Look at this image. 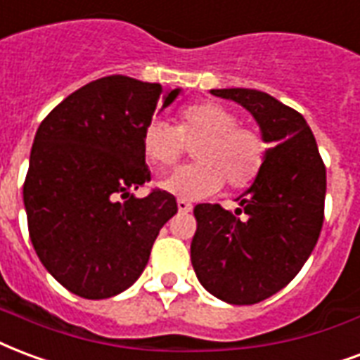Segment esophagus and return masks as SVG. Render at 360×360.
<instances>
[{
  "label": "esophagus",
  "instance_id": "34e87169",
  "mask_svg": "<svg viewBox=\"0 0 360 360\" xmlns=\"http://www.w3.org/2000/svg\"><path fill=\"white\" fill-rule=\"evenodd\" d=\"M177 210L183 212V214H187V212L193 210V204H191L188 200H183V198H177Z\"/></svg>",
  "mask_w": 360,
  "mask_h": 360
}]
</instances>
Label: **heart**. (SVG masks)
Returning a JSON list of instances; mask_svg holds the SVG:
<instances>
[{
	"label": "heart",
	"mask_w": 360,
	"mask_h": 360,
	"mask_svg": "<svg viewBox=\"0 0 360 360\" xmlns=\"http://www.w3.org/2000/svg\"><path fill=\"white\" fill-rule=\"evenodd\" d=\"M188 146H194L196 162L162 181L164 191L183 200L217 193L223 181L234 191L250 187L267 156L262 133L238 124L236 112L215 101L185 106L177 114V126L154 120L143 133L145 156L158 169L173 166Z\"/></svg>",
	"instance_id": "obj_1"
}]
</instances>
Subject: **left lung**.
<instances>
[{"instance_id": "1", "label": "left lung", "mask_w": 360, "mask_h": 360, "mask_svg": "<svg viewBox=\"0 0 360 360\" xmlns=\"http://www.w3.org/2000/svg\"><path fill=\"white\" fill-rule=\"evenodd\" d=\"M257 122L269 148L262 172L236 200L194 207L191 262L204 288L233 305H252L282 290L313 252L326 196V167L302 114L257 89H212Z\"/></svg>"}]
</instances>
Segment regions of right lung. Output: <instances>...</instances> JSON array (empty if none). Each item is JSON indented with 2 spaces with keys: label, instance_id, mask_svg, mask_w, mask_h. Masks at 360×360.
<instances>
[{
  "label": "right lung",
  "instance_id": "right-lung-1",
  "mask_svg": "<svg viewBox=\"0 0 360 360\" xmlns=\"http://www.w3.org/2000/svg\"><path fill=\"white\" fill-rule=\"evenodd\" d=\"M179 93L106 76L39 124L22 188L28 231L39 262L72 294L105 300L129 288L160 229L177 214L173 194L154 188L135 198L131 191L150 181L145 127L156 106L166 108Z\"/></svg>",
  "mask_w": 360,
  "mask_h": 360
}]
</instances>
